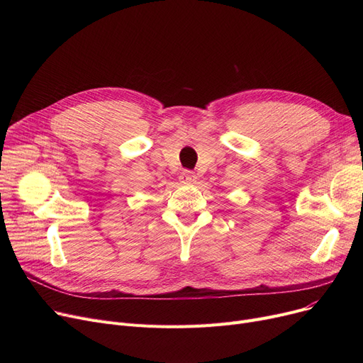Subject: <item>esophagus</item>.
<instances>
[{
    "label": "esophagus",
    "instance_id": "1",
    "mask_svg": "<svg viewBox=\"0 0 363 363\" xmlns=\"http://www.w3.org/2000/svg\"><path fill=\"white\" fill-rule=\"evenodd\" d=\"M197 181V175L193 170H184L181 174V182L184 184H193Z\"/></svg>",
    "mask_w": 363,
    "mask_h": 363
}]
</instances>
